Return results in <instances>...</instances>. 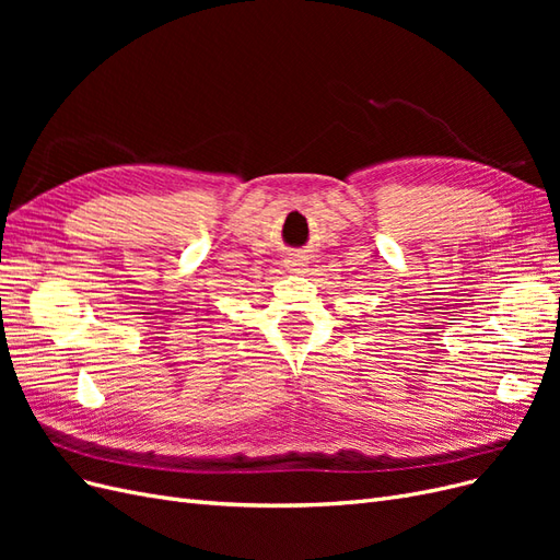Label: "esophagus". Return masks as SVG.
<instances>
[{"label": "esophagus", "mask_w": 560, "mask_h": 560, "mask_svg": "<svg viewBox=\"0 0 560 560\" xmlns=\"http://www.w3.org/2000/svg\"><path fill=\"white\" fill-rule=\"evenodd\" d=\"M284 266H287V270H292V273H303V270H306V266H308V261H306V257L292 254V257L284 259Z\"/></svg>", "instance_id": "esophagus-1"}]
</instances>
